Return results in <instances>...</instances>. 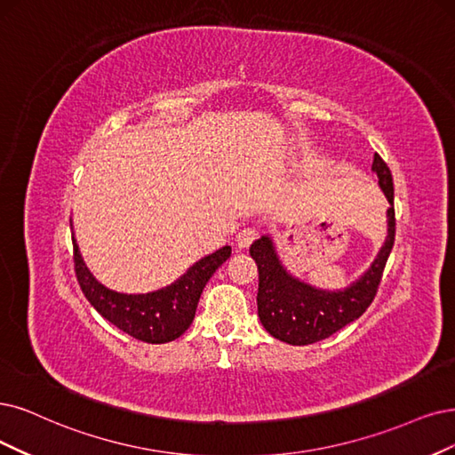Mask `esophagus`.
<instances>
[{
  "instance_id": "34e87169",
  "label": "esophagus",
  "mask_w": 455,
  "mask_h": 455,
  "mask_svg": "<svg viewBox=\"0 0 455 455\" xmlns=\"http://www.w3.org/2000/svg\"><path fill=\"white\" fill-rule=\"evenodd\" d=\"M255 238H257V230L251 227H245L236 234V245H238V249H247L251 243H253Z\"/></svg>"
}]
</instances>
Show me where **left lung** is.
<instances>
[{
  "instance_id": "left-lung-1",
  "label": "left lung",
  "mask_w": 455,
  "mask_h": 455,
  "mask_svg": "<svg viewBox=\"0 0 455 455\" xmlns=\"http://www.w3.org/2000/svg\"><path fill=\"white\" fill-rule=\"evenodd\" d=\"M371 171L377 174L380 189L390 204L386 213L388 236L371 266L348 287L326 291L298 279L283 266L275 243L267 234L251 245L249 253L259 267V318L275 339L298 347L323 341L356 321L371 306L395 240L392 172L379 154H375Z\"/></svg>"
}]
</instances>
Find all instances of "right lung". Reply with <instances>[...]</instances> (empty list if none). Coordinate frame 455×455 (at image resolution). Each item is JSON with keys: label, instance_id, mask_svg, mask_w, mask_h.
<instances>
[{"label": "right lung", "instance_id": "obj_1", "mask_svg": "<svg viewBox=\"0 0 455 455\" xmlns=\"http://www.w3.org/2000/svg\"><path fill=\"white\" fill-rule=\"evenodd\" d=\"M73 249L78 284L97 313L116 328L129 333L131 338L151 345L174 341L191 326L206 283L232 253V247L225 245L195 262L168 287L146 294H124L107 289L93 277L80 255L75 238Z\"/></svg>", "mask_w": 455, "mask_h": 455}]
</instances>
